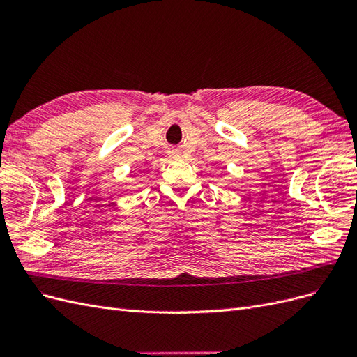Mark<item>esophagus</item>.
Masks as SVG:
<instances>
[{"instance_id":"esophagus-1","label":"esophagus","mask_w":357,"mask_h":357,"mask_svg":"<svg viewBox=\"0 0 357 357\" xmlns=\"http://www.w3.org/2000/svg\"><path fill=\"white\" fill-rule=\"evenodd\" d=\"M172 156H174V158H177V156H178V153H176V152H174V153H172Z\"/></svg>"}]
</instances>
